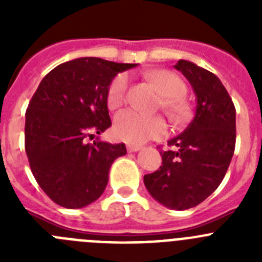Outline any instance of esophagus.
Masks as SVG:
<instances>
[{"mask_svg":"<svg viewBox=\"0 0 262 262\" xmlns=\"http://www.w3.org/2000/svg\"><path fill=\"white\" fill-rule=\"evenodd\" d=\"M142 149V145H136V144H128L127 145V151L128 152H138Z\"/></svg>","mask_w":262,"mask_h":262,"instance_id":"34e87169","label":"esophagus"}]
</instances>
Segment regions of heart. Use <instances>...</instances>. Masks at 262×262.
<instances>
[{
	"label": "heart",
	"mask_w": 262,
	"mask_h": 262,
	"mask_svg": "<svg viewBox=\"0 0 262 262\" xmlns=\"http://www.w3.org/2000/svg\"><path fill=\"white\" fill-rule=\"evenodd\" d=\"M147 78L161 94V107L174 123H181L189 115V105L182 97L186 86L176 73L165 69L148 72ZM128 89V76L119 73L108 85L107 106L119 107L124 102ZM114 134L118 139L133 144H142L165 134V123L159 115H144L134 110H122L114 118Z\"/></svg>",
	"instance_id": "heart-1"
}]
</instances>
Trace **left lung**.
Segmentation results:
<instances>
[{"instance_id":"8db88e82","label":"left lung","mask_w":262,"mask_h":262,"mask_svg":"<svg viewBox=\"0 0 262 262\" xmlns=\"http://www.w3.org/2000/svg\"><path fill=\"white\" fill-rule=\"evenodd\" d=\"M193 86L194 119L161 151L163 165L144 176L148 193L172 210L200 205L223 181L235 151L236 110L222 81L187 60L174 66Z\"/></svg>"}]
</instances>
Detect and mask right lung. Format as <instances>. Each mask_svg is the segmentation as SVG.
<instances>
[{
  "mask_svg": "<svg viewBox=\"0 0 262 262\" xmlns=\"http://www.w3.org/2000/svg\"><path fill=\"white\" fill-rule=\"evenodd\" d=\"M136 64L80 57L45 76L26 110L25 148L39 186L57 205L81 209L105 191L111 164L127 154L123 143L86 139L111 126L107 89Z\"/></svg>",
  "mask_w": 262,
  "mask_h": 262,
  "instance_id": "obj_1",
  "label": "right lung"
}]
</instances>
